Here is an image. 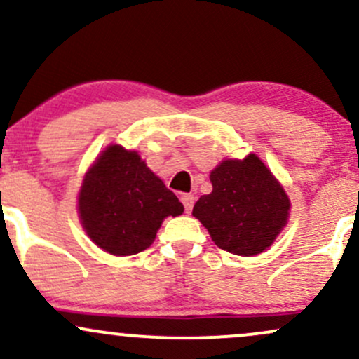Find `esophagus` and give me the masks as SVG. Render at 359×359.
Masks as SVG:
<instances>
[{"label":"esophagus","instance_id":"34e87169","mask_svg":"<svg viewBox=\"0 0 359 359\" xmlns=\"http://www.w3.org/2000/svg\"><path fill=\"white\" fill-rule=\"evenodd\" d=\"M180 201H182L184 208H186V212H191L192 208H194V196H192V194H182V196H180Z\"/></svg>","mask_w":359,"mask_h":359}]
</instances>
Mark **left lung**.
Here are the masks:
<instances>
[{"mask_svg":"<svg viewBox=\"0 0 359 359\" xmlns=\"http://www.w3.org/2000/svg\"><path fill=\"white\" fill-rule=\"evenodd\" d=\"M210 179L212 192L201 196L192 215L212 242L245 257L269 249L286 226L291 206L269 168L252 153L243 160H223Z\"/></svg>","mask_w":359,"mask_h":359,"instance_id":"1","label":"left lung"}]
</instances>
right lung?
Masks as SVG:
<instances>
[{"label":"right lung","instance_id":"1","mask_svg":"<svg viewBox=\"0 0 359 359\" xmlns=\"http://www.w3.org/2000/svg\"><path fill=\"white\" fill-rule=\"evenodd\" d=\"M78 212L86 235L112 255L148 249L167 216L184 206L136 151L110 144L85 173Z\"/></svg>","mask_w":359,"mask_h":359}]
</instances>
